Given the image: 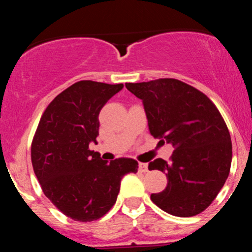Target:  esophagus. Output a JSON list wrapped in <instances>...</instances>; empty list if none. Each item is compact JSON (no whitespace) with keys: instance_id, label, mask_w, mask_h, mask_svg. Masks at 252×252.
I'll return each instance as SVG.
<instances>
[{"instance_id":"1","label":"esophagus","mask_w":252,"mask_h":252,"mask_svg":"<svg viewBox=\"0 0 252 252\" xmlns=\"http://www.w3.org/2000/svg\"><path fill=\"white\" fill-rule=\"evenodd\" d=\"M138 170H140L141 173H146V172H148V164L141 162L140 164H138Z\"/></svg>"}]
</instances>
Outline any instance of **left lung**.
<instances>
[{
    "mask_svg": "<svg viewBox=\"0 0 252 252\" xmlns=\"http://www.w3.org/2000/svg\"><path fill=\"white\" fill-rule=\"evenodd\" d=\"M126 88L142 100L150 134L174 147L169 162H149V170L166 173L168 180L150 199L172 216L199 215L230 173L232 143L220 112L202 92L173 78L126 83Z\"/></svg>",
    "mask_w": 252,
    "mask_h": 252,
    "instance_id": "8db88e82",
    "label": "left lung"
}]
</instances>
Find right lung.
I'll use <instances>...</instances> for the list:
<instances>
[{"instance_id": "obj_1", "label": "right lung", "mask_w": 252, "mask_h": 252, "mask_svg": "<svg viewBox=\"0 0 252 252\" xmlns=\"http://www.w3.org/2000/svg\"><path fill=\"white\" fill-rule=\"evenodd\" d=\"M123 84L82 80L50 103L32 142V164L41 189L58 210L78 221L97 220L117 200L121 180L137 161L102 160L97 144L100 110Z\"/></svg>"}]
</instances>
